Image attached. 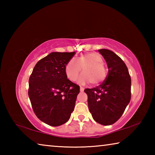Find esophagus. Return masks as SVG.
I'll use <instances>...</instances> for the list:
<instances>
[{
  "instance_id": "1",
  "label": "esophagus",
  "mask_w": 155,
  "mask_h": 155,
  "mask_svg": "<svg viewBox=\"0 0 155 155\" xmlns=\"http://www.w3.org/2000/svg\"><path fill=\"white\" fill-rule=\"evenodd\" d=\"M84 90H85V87H82V86H80V90H81V91H83Z\"/></svg>"
}]
</instances>
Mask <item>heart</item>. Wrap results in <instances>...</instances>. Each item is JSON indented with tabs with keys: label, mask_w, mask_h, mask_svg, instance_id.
I'll list each match as a JSON object with an SVG mask.
<instances>
[{
	"label": "heart",
	"mask_w": 155,
	"mask_h": 155,
	"mask_svg": "<svg viewBox=\"0 0 155 155\" xmlns=\"http://www.w3.org/2000/svg\"><path fill=\"white\" fill-rule=\"evenodd\" d=\"M103 63V57L98 52H87L77 59H70L65 65V72L68 79L75 81L84 68L85 73L80 78L81 82H91L94 85H98L107 78V70Z\"/></svg>",
	"instance_id": "b5f03b06"
}]
</instances>
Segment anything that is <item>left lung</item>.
I'll return each mask as SVG.
<instances>
[{"instance_id": "1", "label": "left lung", "mask_w": 155, "mask_h": 155, "mask_svg": "<svg viewBox=\"0 0 155 155\" xmlns=\"http://www.w3.org/2000/svg\"><path fill=\"white\" fill-rule=\"evenodd\" d=\"M108 66L105 81L92 89H85L89 110L94 120L102 125L114 124L130 101L131 78L127 65L114 52L98 50Z\"/></svg>"}]
</instances>
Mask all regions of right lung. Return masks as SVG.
Wrapping results in <instances>:
<instances>
[{"label": "right lung", "mask_w": 155, "mask_h": 155, "mask_svg": "<svg viewBox=\"0 0 155 155\" xmlns=\"http://www.w3.org/2000/svg\"><path fill=\"white\" fill-rule=\"evenodd\" d=\"M74 54L75 52H51L37 63L28 80L33 111L52 127L65 124L74 111L80 87L68 79L65 67Z\"/></svg>", "instance_id": "add662e5"}]
</instances>
